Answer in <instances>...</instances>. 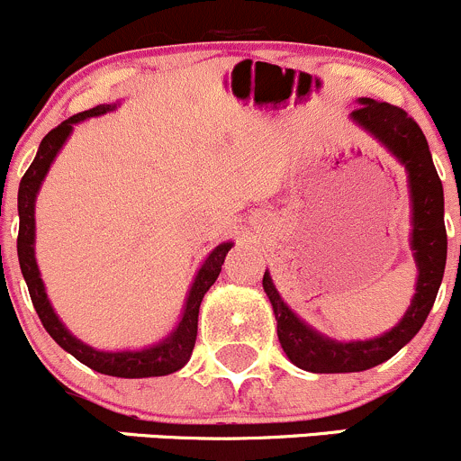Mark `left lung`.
<instances>
[{
	"mask_svg": "<svg viewBox=\"0 0 461 461\" xmlns=\"http://www.w3.org/2000/svg\"><path fill=\"white\" fill-rule=\"evenodd\" d=\"M358 125L374 133L393 156L407 167L411 202H413V237L411 246L418 261V285L411 308L393 330L374 340L336 343L310 330L281 301L272 285L270 275H264V290L268 294L276 319V336L285 356L296 367L312 374H349L365 371L384 363L398 354L418 334L427 321L438 296L447 266V226H444V191L435 171L429 142L418 122L391 103L360 98V105L351 112Z\"/></svg>",
	"mask_w": 461,
	"mask_h": 461,
	"instance_id": "1",
	"label": "left lung"
}]
</instances>
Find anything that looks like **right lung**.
I'll use <instances>...</instances> for the list:
<instances>
[{
    "label": "right lung",
    "instance_id": "1",
    "mask_svg": "<svg viewBox=\"0 0 461 461\" xmlns=\"http://www.w3.org/2000/svg\"><path fill=\"white\" fill-rule=\"evenodd\" d=\"M116 105H96L92 110L74 113V116L63 121L61 125L54 127L52 131L46 133V138L39 145L37 156H34L32 165L23 173L22 182H19V195H17V209H19V237H17V255L19 266H22V275L28 284V292L34 310H37L39 319H41L43 328L48 334L61 345L63 349L70 351L77 360L83 365L98 371L105 375H116V378H151V375H167L173 371L182 369L191 358V351L195 348L197 336V314H200V303L204 299L206 290L215 284L220 276L221 264H224L226 252L230 250L232 244H221L211 252L209 259L204 261L200 272L195 276V284L189 292L186 299L185 314H182L180 325L167 340L160 345L142 351H96L63 328L61 321L57 319L54 310L50 308L46 290H43V281L39 276L37 261H34V197H37L39 186H41L43 177L50 169L54 156L61 149L66 138L70 136L72 125L78 121H86L90 116H101V113L113 110Z\"/></svg>",
    "mask_w": 461,
    "mask_h": 461
}]
</instances>
